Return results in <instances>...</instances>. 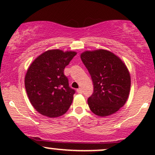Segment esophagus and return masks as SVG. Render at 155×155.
Returning a JSON list of instances; mask_svg holds the SVG:
<instances>
[{
    "label": "esophagus",
    "instance_id": "esophagus-1",
    "mask_svg": "<svg viewBox=\"0 0 155 155\" xmlns=\"http://www.w3.org/2000/svg\"><path fill=\"white\" fill-rule=\"evenodd\" d=\"M77 92H78V93L81 94L83 92V91H82V90H81V88H79V89H77Z\"/></svg>",
    "mask_w": 155,
    "mask_h": 155
}]
</instances>
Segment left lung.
I'll return each mask as SVG.
<instances>
[{"instance_id":"left-lung-1","label":"left lung","mask_w":155,"mask_h":155,"mask_svg":"<svg viewBox=\"0 0 155 155\" xmlns=\"http://www.w3.org/2000/svg\"><path fill=\"white\" fill-rule=\"evenodd\" d=\"M81 59L93 82V93L87 100L90 110L99 117L116 113L126 103L130 90V76L125 64L105 49L84 51Z\"/></svg>"}]
</instances>
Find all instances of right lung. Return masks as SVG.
<instances>
[{
    "mask_svg": "<svg viewBox=\"0 0 155 155\" xmlns=\"http://www.w3.org/2000/svg\"><path fill=\"white\" fill-rule=\"evenodd\" d=\"M76 51L51 49L40 54L31 64L25 86L32 106L44 116L58 117L70 108L75 90L69 87L64 69Z\"/></svg>",
    "mask_w": 155,
    "mask_h": 155,
    "instance_id": "right-lung-1",
    "label": "right lung"
}]
</instances>
